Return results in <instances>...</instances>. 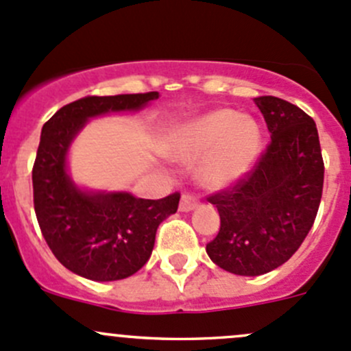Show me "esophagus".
I'll return each instance as SVG.
<instances>
[{
  "mask_svg": "<svg viewBox=\"0 0 351 351\" xmlns=\"http://www.w3.org/2000/svg\"><path fill=\"white\" fill-rule=\"evenodd\" d=\"M198 207V202L195 197H192L190 193H183L182 200H180V210L182 212H190L193 208Z\"/></svg>",
  "mask_w": 351,
  "mask_h": 351,
  "instance_id": "34e87169",
  "label": "esophagus"
}]
</instances>
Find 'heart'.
I'll return each mask as SVG.
<instances>
[{"mask_svg": "<svg viewBox=\"0 0 351 351\" xmlns=\"http://www.w3.org/2000/svg\"><path fill=\"white\" fill-rule=\"evenodd\" d=\"M261 151V130L243 113L219 108L198 117L176 132L169 153L182 162L201 159L198 180L208 189L239 182Z\"/></svg>", "mask_w": 351, "mask_h": 351, "instance_id": "1", "label": "heart"}]
</instances>
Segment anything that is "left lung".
I'll use <instances>...</instances> for the list:
<instances>
[{
  "label": "left lung",
  "instance_id": "1",
  "mask_svg": "<svg viewBox=\"0 0 351 351\" xmlns=\"http://www.w3.org/2000/svg\"><path fill=\"white\" fill-rule=\"evenodd\" d=\"M271 141L239 182L208 197L221 215L207 254L243 277L284 265L306 239L323 195L324 162L314 120L277 97H258Z\"/></svg>",
  "mask_w": 351,
  "mask_h": 351
}]
</instances>
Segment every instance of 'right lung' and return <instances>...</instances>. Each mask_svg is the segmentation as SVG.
I'll return each mask as SVG.
<instances>
[{
    "label": "right lung",
    "instance_id": "add662e5",
    "mask_svg": "<svg viewBox=\"0 0 351 351\" xmlns=\"http://www.w3.org/2000/svg\"><path fill=\"white\" fill-rule=\"evenodd\" d=\"M158 98V91L84 97L59 108L42 127L32 169L35 215L54 256L88 280H122L139 271L153 253L158 226L178 208L180 193L147 200L81 190L67 173V151L93 117L136 112Z\"/></svg>",
    "mask_w": 351,
    "mask_h": 351
}]
</instances>
